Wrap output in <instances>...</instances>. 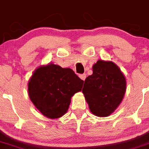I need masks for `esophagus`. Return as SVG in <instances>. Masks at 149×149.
<instances>
[{
  "label": "esophagus",
  "instance_id": "esophagus-1",
  "mask_svg": "<svg viewBox=\"0 0 149 149\" xmlns=\"http://www.w3.org/2000/svg\"><path fill=\"white\" fill-rule=\"evenodd\" d=\"M79 77L81 78V79H82L83 81H84V80H85V79H86V74L79 75Z\"/></svg>",
  "mask_w": 149,
  "mask_h": 149
}]
</instances>
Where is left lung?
Here are the masks:
<instances>
[{
	"instance_id": "1",
	"label": "left lung",
	"mask_w": 149,
	"mask_h": 149,
	"mask_svg": "<svg viewBox=\"0 0 149 149\" xmlns=\"http://www.w3.org/2000/svg\"><path fill=\"white\" fill-rule=\"evenodd\" d=\"M126 91V80L119 67L112 61L99 60L93 74L84 81L82 93L92 113L105 117L120 105Z\"/></svg>"
}]
</instances>
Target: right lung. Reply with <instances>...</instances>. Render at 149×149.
Here are the masks:
<instances>
[{
	"label": "right lung",
	"instance_id": "add662e5",
	"mask_svg": "<svg viewBox=\"0 0 149 149\" xmlns=\"http://www.w3.org/2000/svg\"><path fill=\"white\" fill-rule=\"evenodd\" d=\"M83 83L70 68L51 63L35 70L28 82V93L44 116L57 119L66 113L71 97L81 91Z\"/></svg>",
	"mask_w": 149,
	"mask_h": 149
}]
</instances>
